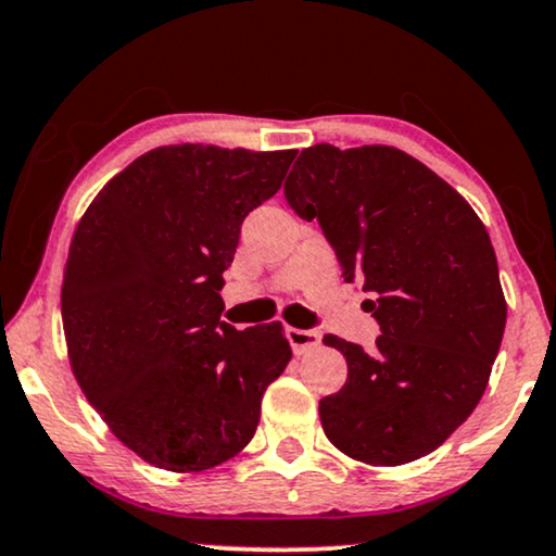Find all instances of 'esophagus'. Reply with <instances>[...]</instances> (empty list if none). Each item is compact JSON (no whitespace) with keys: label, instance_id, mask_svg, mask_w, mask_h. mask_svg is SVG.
Returning a JSON list of instances; mask_svg holds the SVG:
<instances>
[{"label":"esophagus","instance_id":"1","mask_svg":"<svg viewBox=\"0 0 556 556\" xmlns=\"http://www.w3.org/2000/svg\"><path fill=\"white\" fill-rule=\"evenodd\" d=\"M287 341H290L294 354H305V351L320 346V333H318V330L287 328Z\"/></svg>","mask_w":556,"mask_h":556}]
</instances>
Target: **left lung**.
Returning a JSON list of instances; mask_svg holds the SVG:
<instances>
[{
  "mask_svg": "<svg viewBox=\"0 0 556 556\" xmlns=\"http://www.w3.org/2000/svg\"><path fill=\"white\" fill-rule=\"evenodd\" d=\"M290 207L318 217L346 282H362L382 336H339L346 384L320 400L328 441L351 459L397 467L431 454L472 416L505 330L495 249L469 202L392 146L315 143L285 181Z\"/></svg>",
  "mask_w": 556,
  "mask_h": 556,
  "instance_id": "8db88e82",
  "label": "left lung"
}]
</instances>
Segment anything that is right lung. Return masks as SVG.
Here are the masks:
<instances>
[{
	"instance_id": "1",
	"label": "right lung",
	"mask_w": 556,
	"mask_h": 556,
	"mask_svg": "<svg viewBox=\"0 0 556 556\" xmlns=\"http://www.w3.org/2000/svg\"><path fill=\"white\" fill-rule=\"evenodd\" d=\"M298 151L161 146L81 215L61 315L74 377L110 431L168 472H202L254 439L292 359L282 323L220 320L241 223L277 194Z\"/></svg>"
}]
</instances>
